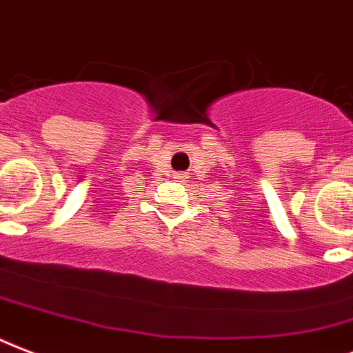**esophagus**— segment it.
I'll list each match as a JSON object with an SVG mask.
<instances>
[{
	"label": "esophagus",
	"mask_w": 353,
	"mask_h": 353,
	"mask_svg": "<svg viewBox=\"0 0 353 353\" xmlns=\"http://www.w3.org/2000/svg\"><path fill=\"white\" fill-rule=\"evenodd\" d=\"M179 176H180V179H184V174H179Z\"/></svg>",
	"instance_id": "34e87169"
}]
</instances>
